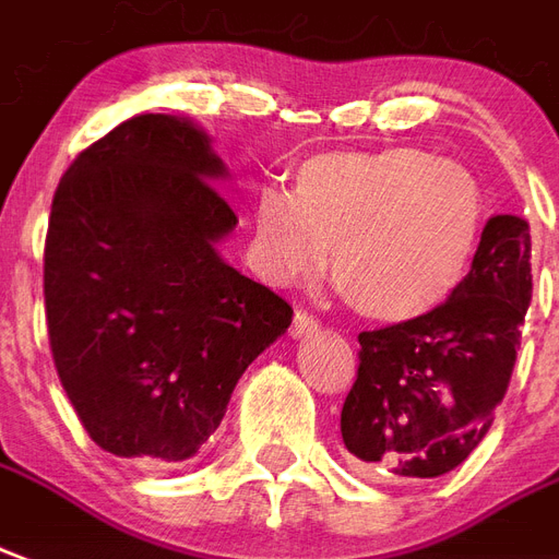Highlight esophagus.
Segmentation results:
<instances>
[{
	"mask_svg": "<svg viewBox=\"0 0 559 559\" xmlns=\"http://www.w3.org/2000/svg\"><path fill=\"white\" fill-rule=\"evenodd\" d=\"M317 329H320V320H317L313 313L305 311V308H296V313H293V325H290L293 337H305V334H313Z\"/></svg>",
	"mask_w": 559,
	"mask_h": 559,
	"instance_id": "obj_1",
	"label": "esophagus"
}]
</instances>
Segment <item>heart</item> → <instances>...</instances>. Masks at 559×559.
<instances>
[{
	"label": "heart",
	"mask_w": 559,
	"mask_h": 559,
	"mask_svg": "<svg viewBox=\"0 0 559 559\" xmlns=\"http://www.w3.org/2000/svg\"><path fill=\"white\" fill-rule=\"evenodd\" d=\"M254 254L275 281L325 266L355 311L408 322L456 290L479 246L486 201L468 168L417 147L320 153L293 192L254 201Z\"/></svg>",
	"instance_id": "obj_1"
}]
</instances>
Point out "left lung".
I'll list each match as a JSON object with an SVG mask.
<instances>
[{
	"instance_id": "1",
	"label": "left lung",
	"mask_w": 559,
	"mask_h": 559,
	"mask_svg": "<svg viewBox=\"0 0 559 559\" xmlns=\"http://www.w3.org/2000/svg\"><path fill=\"white\" fill-rule=\"evenodd\" d=\"M531 296V227L495 216L448 301L358 334V373L341 412L355 468L427 479L462 465L510 388Z\"/></svg>"
}]
</instances>
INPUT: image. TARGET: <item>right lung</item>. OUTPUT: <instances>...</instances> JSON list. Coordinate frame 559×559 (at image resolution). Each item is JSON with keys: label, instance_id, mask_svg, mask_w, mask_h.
<instances>
[{"label": "right lung", "instance_id": "right-lung-1", "mask_svg": "<svg viewBox=\"0 0 559 559\" xmlns=\"http://www.w3.org/2000/svg\"><path fill=\"white\" fill-rule=\"evenodd\" d=\"M192 123L139 115L61 177L44 242L52 361L91 441L163 468L195 456L290 301L216 254L237 213Z\"/></svg>", "mask_w": 559, "mask_h": 559}]
</instances>
